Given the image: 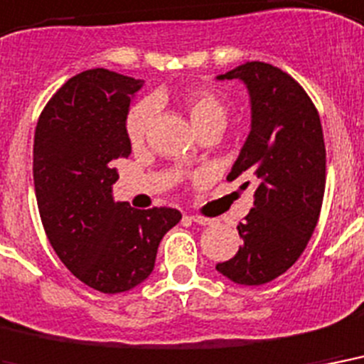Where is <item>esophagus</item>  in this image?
Segmentation results:
<instances>
[{
    "label": "esophagus",
    "instance_id": "esophagus-1",
    "mask_svg": "<svg viewBox=\"0 0 364 364\" xmlns=\"http://www.w3.org/2000/svg\"><path fill=\"white\" fill-rule=\"evenodd\" d=\"M191 222H196V224H199V226H213L214 220H210V218H205V216H199V214H191V216H188Z\"/></svg>",
    "mask_w": 364,
    "mask_h": 364
}]
</instances>
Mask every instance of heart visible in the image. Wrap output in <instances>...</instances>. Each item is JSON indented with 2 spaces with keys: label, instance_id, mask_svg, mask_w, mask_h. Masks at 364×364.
<instances>
[{
  "label": "heart",
  "instance_id": "1",
  "mask_svg": "<svg viewBox=\"0 0 364 364\" xmlns=\"http://www.w3.org/2000/svg\"><path fill=\"white\" fill-rule=\"evenodd\" d=\"M161 102V98L154 97L151 104ZM150 102H140L131 109V114L127 117V136L132 144H140L148 132L150 127L154 108ZM182 108L190 117V123L193 131H201L205 127H222L226 121V102L222 100L218 92L210 89H191L180 100Z\"/></svg>",
  "mask_w": 364,
  "mask_h": 364
}]
</instances>
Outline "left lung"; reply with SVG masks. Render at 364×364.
<instances>
[{"label":"left lung","mask_w":364,"mask_h":364,"mask_svg":"<svg viewBox=\"0 0 364 364\" xmlns=\"http://www.w3.org/2000/svg\"><path fill=\"white\" fill-rule=\"evenodd\" d=\"M216 80H239L249 91L250 131L228 180L255 182V207L237 226L243 245L216 269L258 287L283 275L314 235L325 196L323 127L306 91L272 64L245 62Z\"/></svg>","instance_id":"obj_1"}]
</instances>
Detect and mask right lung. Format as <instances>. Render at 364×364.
<instances>
[{
    "instance_id": "1",
    "label": "right lung",
    "mask_w": 364,
    "mask_h": 364,
    "mask_svg": "<svg viewBox=\"0 0 364 364\" xmlns=\"http://www.w3.org/2000/svg\"><path fill=\"white\" fill-rule=\"evenodd\" d=\"M144 80L104 68L68 80L39 115L33 184L50 247L81 283L104 294L150 277L176 208H132L115 201V159L129 157L127 115Z\"/></svg>"
}]
</instances>
